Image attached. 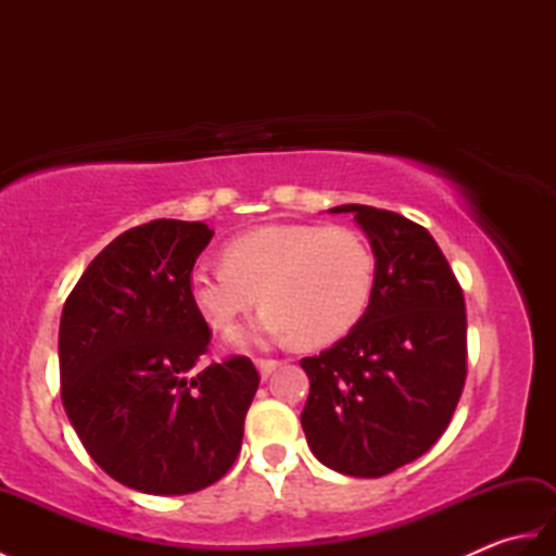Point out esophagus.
I'll return each instance as SVG.
<instances>
[{"label":"esophagus","instance_id":"esophagus-1","mask_svg":"<svg viewBox=\"0 0 556 556\" xmlns=\"http://www.w3.org/2000/svg\"><path fill=\"white\" fill-rule=\"evenodd\" d=\"M255 368H257L260 377H263V380H267V377L279 368V361H271V358H257V361H255Z\"/></svg>","mask_w":556,"mask_h":556}]
</instances>
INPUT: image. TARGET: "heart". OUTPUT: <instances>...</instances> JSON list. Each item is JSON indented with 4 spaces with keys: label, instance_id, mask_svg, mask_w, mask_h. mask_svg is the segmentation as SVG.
I'll return each mask as SVG.
<instances>
[{
    "label": "heart",
    "instance_id": "obj_1",
    "mask_svg": "<svg viewBox=\"0 0 556 556\" xmlns=\"http://www.w3.org/2000/svg\"><path fill=\"white\" fill-rule=\"evenodd\" d=\"M375 275L372 245L356 229L267 224L231 239L224 263L200 260L188 275V293L215 329H229L263 293L265 308L229 334L233 346L289 339L325 346L361 323Z\"/></svg>",
    "mask_w": 556,
    "mask_h": 556
}]
</instances>
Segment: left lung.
<instances>
[{"label":"left lung","mask_w":556,"mask_h":556,"mask_svg":"<svg viewBox=\"0 0 556 556\" xmlns=\"http://www.w3.org/2000/svg\"><path fill=\"white\" fill-rule=\"evenodd\" d=\"M375 251L368 311L320 356L303 358L301 425L337 473L380 478L422 456L452 420L466 382L464 291L428 229L396 212L339 205Z\"/></svg>","instance_id":"left-lung-1"}]
</instances>
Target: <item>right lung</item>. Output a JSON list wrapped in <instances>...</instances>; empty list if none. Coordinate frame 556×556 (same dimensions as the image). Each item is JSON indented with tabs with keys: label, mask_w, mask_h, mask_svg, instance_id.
<instances>
[{
	"label": "right lung",
	"mask_w": 556,
	"mask_h": 556,
	"mask_svg": "<svg viewBox=\"0 0 556 556\" xmlns=\"http://www.w3.org/2000/svg\"><path fill=\"white\" fill-rule=\"evenodd\" d=\"M212 231L155 219L83 271L59 325L64 410L92 460L122 485L174 497L217 482L241 452L255 365L195 370L210 344L188 275Z\"/></svg>",
	"instance_id": "1"
}]
</instances>
